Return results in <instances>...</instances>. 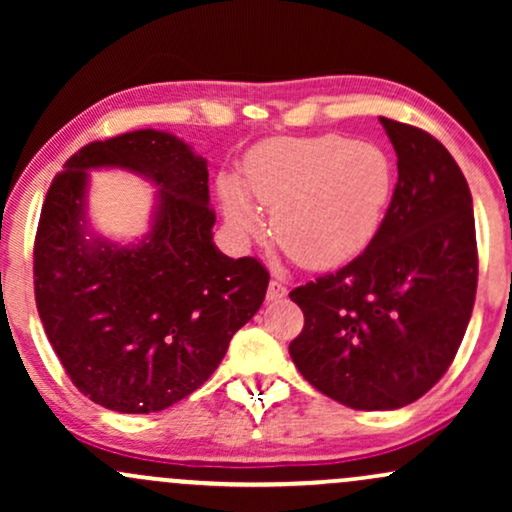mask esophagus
Wrapping results in <instances>:
<instances>
[{
	"label": "esophagus",
	"mask_w": 512,
	"mask_h": 512,
	"mask_svg": "<svg viewBox=\"0 0 512 512\" xmlns=\"http://www.w3.org/2000/svg\"><path fill=\"white\" fill-rule=\"evenodd\" d=\"M286 296V286L281 284L279 279L269 281V289H267V301H281Z\"/></svg>",
	"instance_id": "esophagus-1"
}]
</instances>
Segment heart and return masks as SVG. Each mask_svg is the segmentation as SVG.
<instances>
[{
    "mask_svg": "<svg viewBox=\"0 0 512 512\" xmlns=\"http://www.w3.org/2000/svg\"><path fill=\"white\" fill-rule=\"evenodd\" d=\"M392 192L395 166L383 146L342 134L267 139L245 156L240 182L219 185L223 214L238 233H260L252 202L269 207L276 243L308 269L361 255L383 226Z\"/></svg>",
    "mask_w": 512,
    "mask_h": 512,
    "instance_id": "heart-1",
    "label": "heart"
}]
</instances>
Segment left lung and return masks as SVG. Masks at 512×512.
I'll return each instance as SVG.
<instances>
[{
    "label": "left lung",
    "instance_id": "obj_1",
    "mask_svg": "<svg viewBox=\"0 0 512 512\" xmlns=\"http://www.w3.org/2000/svg\"><path fill=\"white\" fill-rule=\"evenodd\" d=\"M397 187L378 236L334 274L289 296L305 315L289 354L315 390L390 411L426 395L460 349L477 296L472 192L438 139L380 117Z\"/></svg>",
    "mask_w": 512,
    "mask_h": 512
}]
</instances>
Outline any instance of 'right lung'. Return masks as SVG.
Returning <instances> with one entry per match:
<instances>
[{"label":"right lung","mask_w":512,"mask_h":512,"mask_svg":"<svg viewBox=\"0 0 512 512\" xmlns=\"http://www.w3.org/2000/svg\"><path fill=\"white\" fill-rule=\"evenodd\" d=\"M96 167L159 187L146 237L115 244L90 231ZM207 182V158L158 129L86 144L52 180L35 233V303L69 380L105 409L151 414L192 395L260 310L269 272L216 248Z\"/></svg>","instance_id":"obj_1"}]
</instances>
